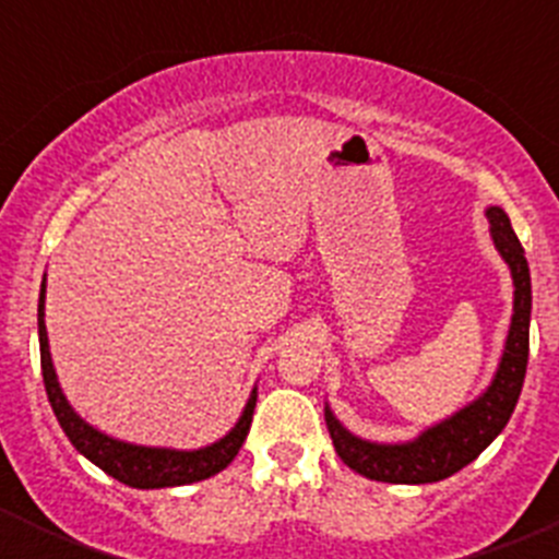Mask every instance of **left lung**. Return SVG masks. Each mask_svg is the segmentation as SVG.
Wrapping results in <instances>:
<instances>
[{"label": "left lung", "instance_id": "left-lung-1", "mask_svg": "<svg viewBox=\"0 0 559 559\" xmlns=\"http://www.w3.org/2000/svg\"><path fill=\"white\" fill-rule=\"evenodd\" d=\"M490 237L498 254L510 265L512 285V322L498 369L490 386L467 406L439 419L408 442H372L360 439L341 426L333 408L324 406V419L341 462L360 476L386 484H433L453 476L473 462L492 439L507 428L515 403L521 397L526 360H530V319H532V276L523 257V246L501 206H487Z\"/></svg>", "mask_w": 559, "mask_h": 559}]
</instances>
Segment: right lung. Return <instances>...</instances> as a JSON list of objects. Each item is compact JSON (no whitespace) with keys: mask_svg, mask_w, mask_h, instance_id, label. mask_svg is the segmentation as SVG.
<instances>
[{"mask_svg":"<svg viewBox=\"0 0 559 559\" xmlns=\"http://www.w3.org/2000/svg\"><path fill=\"white\" fill-rule=\"evenodd\" d=\"M44 299H47V274H44L41 294H38V344H41L44 389H47L49 406L56 412L63 433L75 445L78 453H83L88 462L97 464L111 478L128 484V487H136V490H162V487H181V484L204 481V478L224 471L226 464L237 456V451L243 448L246 433H249L251 417H254L257 386L251 389L246 408L237 417L235 428L224 433L218 442H212L206 448H195V451L133 445V442H122V439H114L108 433L97 431L95 426H88L86 419L69 406L67 394H63L61 383H58L52 355H49L47 324H44Z\"/></svg>","mask_w":559,"mask_h":559,"instance_id":"obj_1","label":"right lung"}]
</instances>
